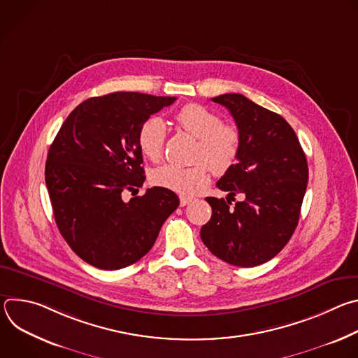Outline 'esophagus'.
Instances as JSON below:
<instances>
[{
  "label": "esophagus",
  "instance_id": "obj_1",
  "mask_svg": "<svg viewBox=\"0 0 358 358\" xmlns=\"http://www.w3.org/2000/svg\"><path fill=\"white\" fill-rule=\"evenodd\" d=\"M194 199H195V198H192V196L181 195V196H180V203H181V207H185V206H188V203H191Z\"/></svg>",
  "mask_w": 358,
  "mask_h": 358
}]
</instances>
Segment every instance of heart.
I'll list each match as a JSON object with an SVG mask.
<instances>
[{"mask_svg": "<svg viewBox=\"0 0 358 358\" xmlns=\"http://www.w3.org/2000/svg\"><path fill=\"white\" fill-rule=\"evenodd\" d=\"M176 119L182 130L199 140L194 155L196 164H164L152 171L151 181L170 191L191 195L207 185L208 169L222 176L235 164L241 150V133L235 126L224 124L220 115L196 103L185 105ZM166 140L167 126L162 117L150 116L140 124L137 143L147 159L159 160Z\"/></svg>", "mask_w": 358, "mask_h": 358, "instance_id": "heart-1", "label": "heart"}]
</instances>
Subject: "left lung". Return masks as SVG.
Returning <instances> with one entry per match:
<instances>
[{"label":"left lung","instance_id":"obj_1","mask_svg":"<svg viewBox=\"0 0 358 358\" xmlns=\"http://www.w3.org/2000/svg\"><path fill=\"white\" fill-rule=\"evenodd\" d=\"M232 115L241 133L236 163L217 187L244 199L231 209L224 198H206L211 220L201 239L227 264L252 268L271 261L292 238L308 187L304 151L290 124L239 93L213 97Z\"/></svg>","mask_w":358,"mask_h":358}]
</instances>
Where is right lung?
<instances>
[{"instance_id": "1", "label": "right lung", "mask_w": 358, "mask_h": 358, "mask_svg": "<svg viewBox=\"0 0 358 358\" xmlns=\"http://www.w3.org/2000/svg\"><path fill=\"white\" fill-rule=\"evenodd\" d=\"M174 101L137 92L90 97L72 110L50 144L45 182L55 222L89 265L103 271L133 265L177 210L178 196L163 187L127 202L122 198L145 180L140 124Z\"/></svg>"}]
</instances>
